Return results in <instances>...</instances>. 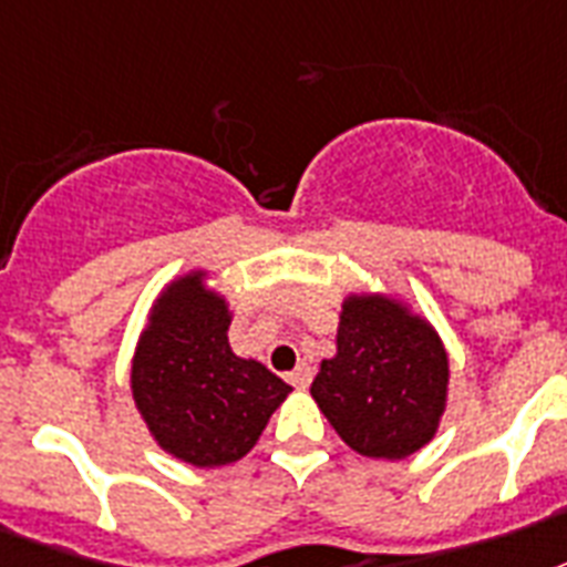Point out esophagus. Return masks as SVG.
<instances>
[{
    "label": "esophagus",
    "mask_w": 567,
    "mask_h": 567,
    "mask_svg": "<svg viewBox=\"0 0 567 567\" xmlns=\"http://www.w3.org/2000/svg\"><path fill=\"white\" fill-rule=\"evenodd\" d=\"M288 381H291L293 388L306 390L308 384H311V367H308V363H299L297 370H293L291 375H288Z\"/></svg>",
    "instance_id": "obj_1"
}]
</instances>
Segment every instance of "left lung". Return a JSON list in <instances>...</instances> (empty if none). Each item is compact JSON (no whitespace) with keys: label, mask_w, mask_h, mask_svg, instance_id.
<instances>
[{"label":"left lung","mask_w":567,"mask_h":567,"mask_svg":"<svg viewBox=\"0 0 567 567\" xmlns=\"http://www.w3.org/2000/svg\"><path fill=\"white\" fill-rule=\"evenodd\" d=\"M317 408L352 451L404 460L434 440L449 399V352L425 317L384 293H349L338 352L311 384Z\"/></svg>","instance_id":"8db88e82"}]
</instances>
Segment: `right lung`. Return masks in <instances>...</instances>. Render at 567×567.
<instances>
[{"instance_id": "add662e5", "label": "right lung", "mask_w": 567, "mask_h": 567, "mask_svg": "<svg viewBox=\"0 0 567 567\" xmlns=\"http://www.w3.org/2000/svg\"><path fill=\"white\" fill-rule=\"evenodd\" d=\"M227 299L206 288V270L163 288L140 334L131 390L151 436L197 468L229 466L259 443L291 388L229 347Z\"/></svg>"}]
</instances>
